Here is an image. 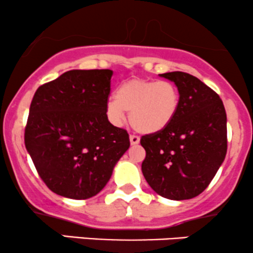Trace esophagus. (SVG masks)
I'll use <instances>...</instances> for the list:
<instances>
[{
    "label": "esophagus",
    "mask_w": 253,
    "mask_h": 253,
    "mask_svg": "<svg viewBox=\"0 0 253 253\" xmlns=\"http://www.w3.org/2000/svg\"><path fill=\"white\" fill-rule=\"evenodd\" d=\"M129 141H130V145H136L139 144V141H140V138H139L138 135H129Z\"/></svg>",
    "instance_id": "esophagus-1"
}]
</instances>
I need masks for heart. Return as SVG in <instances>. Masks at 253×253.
Returning a JSON list of instances; mask_svg holds the SVG:
<instances>
[{
  "mask_svg": "<svg viewBox=\"0 0 253 253\" xmlns=\"http://www.w3.org/2000/svg\"><path fill=\"white\" fill-rule=\"evenodd\" d=\"M179 108V92L168 81L133 78L121 83L115 97L107 101L106 113L114 126H123L126 112L138 132L153 134L172 123Z\"/></svg>",
  "mask_w": 253,
  "mask_h": 253,
  "instance_id": "b5f03b06",
  "label": "heart"
}]
</instances>
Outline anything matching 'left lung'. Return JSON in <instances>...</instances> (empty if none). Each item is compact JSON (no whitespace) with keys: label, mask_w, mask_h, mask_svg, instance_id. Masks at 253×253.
Returning <instances> with one entry per match:
<instances>
[{"label":"left lung","mask_w":253,"mask_h":253,"mask_svg":"<svg viewBox=\"0 0 253 253\" xmlns=\"http://www.w3.org/2000/svg\"><path fill=\"white\" fill-rule=\"evenodd\" d=\"M176 84L179 108L167 128L143 135L141 171L158 195L189 200L210 185L227 152V118L219 95L181 71L162 74Z\"/></svg>","instance_id":"obj_1"}]
</instances>
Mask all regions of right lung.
<instances>
[{
  "instance_id": "add662e5",
  "label": "right lung",
  "mask_w": 253,
  "mask_h": 253,
  "mask_svg": "<svg viewBox=\"0 0 253 253\" xmlns=\"http://www.w3.org/2000/svg\"><path fill=\"white\" fill-rule=\"evenodd\" d=\"M112 70H70L40 85L25 145L48 189L74 200L95 196L128 150L126 129L108 121Z\"/></svg>"
}]
</instances>
